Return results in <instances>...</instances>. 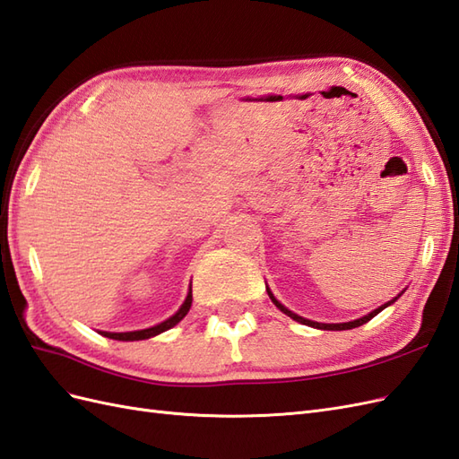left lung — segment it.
Returning a JSON list of instances; mask_svg holds the SVG:
<instances>
[{"label":"left lung","instance_id":"left-lung-1","mask_svg":"<svg viewBox=\"0 0 459 459\" xmlns=\"http://www.w3.org/2000/svg\"><path fill=\"white\" fill-rule=\"evenodd\" d=\"M267 295H269V299L273 300V304L275 307L281 310V312H285L287 316H290L292 320H297V322H300V324H304V325H310V327H318V330H332V332H342V330H352V327H359V325H362V324H367L368 320H372L376 314H380L385 307H390V304L395 300H392V302H387V304H384V307H380V308H376L374 312H370L368 316H362V318H359V320H352V322H347V324H320V322H312V320H307V318H302V316H297V314H292L290 310H287L283 304L281 302H277L275 300V297L272 295V292L267 290Z\"/></svg>","mask_w":459,"mask_h":459}]
</instances>
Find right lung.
<instances>
[{"mask_svg": "<svg viewBox=\"0 0 459 459\" xmlns=\"http://www.w3.org/2000/svg\"><path fill=\"white\" fill-rule=\"evenodd\" d=\"M190 307H192V292L190 295L186 297V300H184V304H182V308L176 312L172 318H169V320H164L162 324H159V325H155V327H149V330H139V332H127V333H110V332H100L104 337H110V339H117V342H139V339H149V337H152V335H159V333H162V332H167V330H170V327H174L176 324H178L184 316L187 314V310H190Z\"/></svg>", "mask_w": 459, "mask_h": 459, "instance_id": "1", "label": "right lung"}]
</instances>
